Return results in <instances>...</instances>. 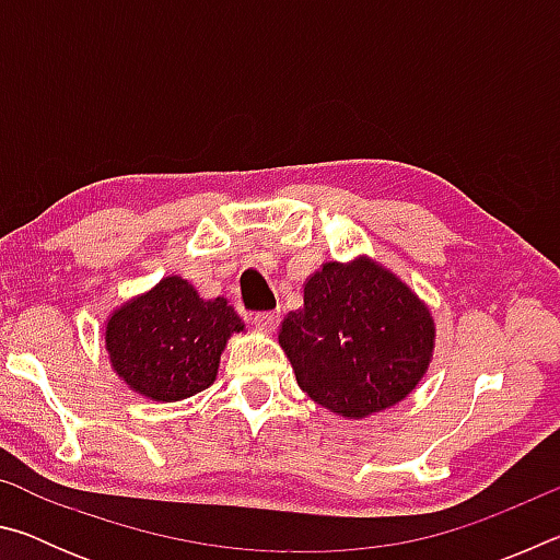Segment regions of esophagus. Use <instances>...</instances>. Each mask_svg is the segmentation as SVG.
Wrapping results in <instances>:
<instances>
[{
    "instance_id": "34e87169",
    "label": "esophagus",
    "mask_w": 560,
    "mask_h": 560,
    "mask_svg": "<svg viewBox=\"0 0 560 560\" xmlns=\"http://www.w3.org/2000/svg\"><path fill=\"white\" fill-rule=\"evenodd\" d=\"M279 311H257V314H252V324L261 330H273L279 326Z\"/></svg>"
}]
</instances>
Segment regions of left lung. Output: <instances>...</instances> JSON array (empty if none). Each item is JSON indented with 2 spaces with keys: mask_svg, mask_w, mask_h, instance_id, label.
<instances>
[{
  "mask_svg": "<svg viewBox=\"0 0 560 560\" xmlns=\"http://www.w3.org/2000/svg\"><path fill=\"white\" fill-rule=\"evenodd\" d=\"M434 326L422 301L368 259L330 261L303 289L279 343L311 400L343 417L385 410L420 383Z\"/></svg>",
  "mask_w": 560,
  "mask_h": 560,
  "instance_id": "1",
  "label": "left lung"
}]
</instances>
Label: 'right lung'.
I'll return each mask as SVG.
<instances>
[{
  "mask_svg": "<svg viewBox=\"0 0 560 560\" xmlns=\"http://www.w3.org/2000/svg\"><path fill=\"white\" fill-rule=\"evenodd\" d=\"M242 318L224 299L205 301L167 277L110 316L106 348L116 373L150 400H185L214 383L226 338Z\"/></svg>",
  "mask_w": 560,
  "mask_h": 560,
  "instance_id": "1",
  "label": "right lung"
}]
</instances>
